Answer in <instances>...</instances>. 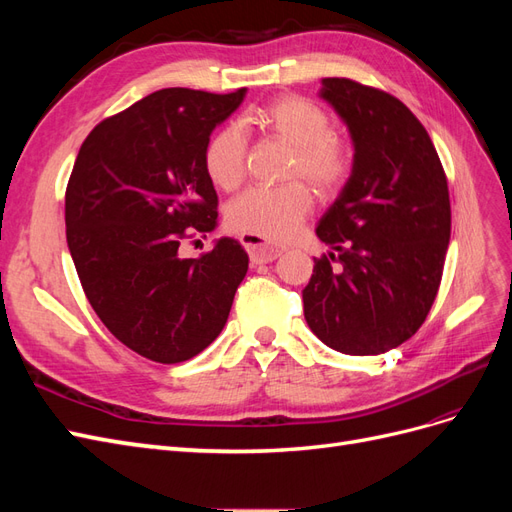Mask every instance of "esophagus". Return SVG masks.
Instances as JSON below:
<instances>
[{
    "label": "esophagus",
    "mask_w": 512,
    "mask_h": 512,
    "mask_svg": "<svg viewBox=\"0 0 512 512\" xmlns=\"http://www.w3.org/2000/svg\"><path fill=\"white\" fill-rule=\"evenodd\" d=\"M241 243L256 265H262V262H273L275 258H280L284 254L282 247H273L252 235H241Z\"/></svg>",
    "instance_id": "34e87169"
}]
</instances>
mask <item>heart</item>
<instances>
[{"label":"heart","mask_w":512,"mask_h":512,"mask_svg":"<svg viewBox=\"0 0 512 512\" xmlns=\"http://www.w3.org/2000/svg\"><path fill=\"white\" fill-rule=\"evenodd\" d=\"M247 121L292 147L286 177H303L314 190L329 194L346 181L352 149L331 132V117L318 104L284 96L262 106ZM245 136L237 126H224L205 147V170L220 190H235L243 179ZM312 209V194L299 181L277 188H250L226 209V222L241 235L262 241H286Z\"/></svg>","instance_id":"1"}]
</instances>
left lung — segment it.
<instances>
[{
  "label": "left lung",
  "instance_id": "obj_1",
  "mask_svg": "<svg viewBox=\"0 0 512 512\" xmlns=\"http://www.w3.org/2000/svg\"><path fill=\"white\" fill-rule=\"evenodd\" d=\"M318 96L346 123L354 156L316 228L329 256L314 258L303 312L329 348L382 354L418 331L438 294L451 239L446 175L404 102L350 79H322Z\"/></svg>",
  "mask_w": 512,
  "mask_h": 512
}]
</instances>
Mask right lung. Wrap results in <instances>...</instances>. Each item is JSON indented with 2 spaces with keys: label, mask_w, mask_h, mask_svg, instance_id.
Instances as JSON below:
<instances>
[{
  "label": "right lung",
  "mask_w": 512,
  "mask_h": 512,
  "mask_svg": "<svg viewBox=\"0 0 512 512\" xmlns=\"http://www.w3.org/2000/svg\"><path fill=\"white\" fill-rule=\"evenodd\" d=\"M247 89L153 91L91 130L66 190V239L104 327L156 363L203 352L228 320L247 252L222 237L200 258L179 256L185 228L218 226L205 170L211 132Z\"/></svg>",
  "instance_id": "add662e5"
}]
</instances>
